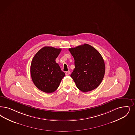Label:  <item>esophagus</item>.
Instances as JSON below:
<instances>
[{
	"label": "esophagus",
	"instance_id": "obj_1",
	"mask_svg": "<svg viewBox=\"0 0 135 135\" xmlns=\"http://www.w3.org/2000/svg\"><path fill=\"white\" fill-rule=\"evenodd\" d=\"M70 72L69 71H66V72H65V74L66 75H67V76H68V75H69L70 74Z\"/></svg>",
	"mask_w": 135,
	"mask_h": 135
}]
</instances>
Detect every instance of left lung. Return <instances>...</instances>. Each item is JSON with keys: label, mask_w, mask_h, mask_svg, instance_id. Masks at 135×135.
<instances>
[{"label": "left lung", "mask_w": 135, "mask_h": 135, "mask_svg": "<svg viewBox=\"0 0 135 135\" xmlns=\"http://www.w3.org/2000/svg\"><path fill=\"white\" fill-rule=\"evenodd\" d=\"M75 60L71 74L77 87L83 92L91 91L101 84L105 72L102 56L95 48L87 44L69 49Z\"/></svg>", "instance_id": "1"}]
</instances>
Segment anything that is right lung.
I'll list each match as a JSON object with an SVG mask.
<instances>
[{
  "mask_svg": "<svg viewBox=\"0 0 135 135\" xmlns=\"http://www.w3.org/2000/svg\"><path fill=\"white\" fill-rule=\"evenodd\" d=\"M61 49L43 47L33 58L30 73L33 82L44 92H54L58 88L65 74L55 61Z\"/></svg>",
  "mask_w": 135,
  "mask_h": 135,
  "instance_id": "right-lung-1",
  "label": "right lung"
}]
</instances>
